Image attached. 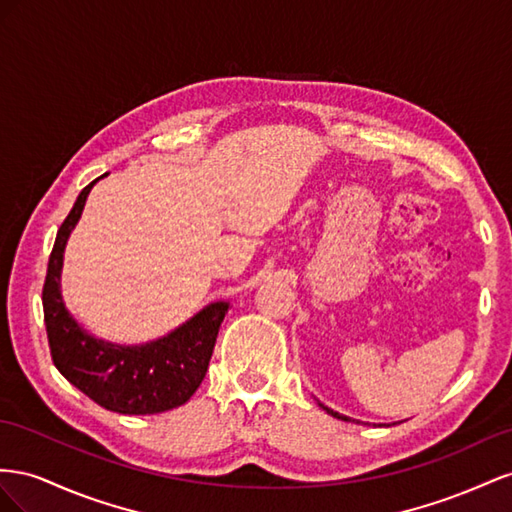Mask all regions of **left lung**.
<instances>
[{"label": "left lung", "instance_id": "obj_1", "mask_svg": "<svg viewBox=\"0 0 512 512\" xmlns=\"http://www.w3.org/2000/svg\"><path fill=\"white\" fill-rule=\"evenodd\" d=\"M321 407H324V405H321ZM324 410L330 414V416H334V418H339V420H349L347 416H341L339 412H334V410H330V407H324Z\"/></svg>", "mask_w": 512, "mask_h": 512}]
</instances>
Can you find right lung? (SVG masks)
<instances>
[{
	"label": "right lung",
	"instance_id": "obj_1",
	"mask_svg": "<svg viewBox=\"0 0 512 512\" xmlns=\"http://www.w3.org/2000/svg\"><path fill=\"white\" fill-rule=\"evenodd\" d=\"M96 182V180H94ZM87 184L62 223L42 287V309L53 364L92 401L118 414H160L193 397L206 377L227 302H214L169 337L139 347L94 339L70 317L60 294L64 246L83 212Z\"/></svg>",
	"mask_w": 512,
	"mask_h": 512
}]
</instances>
